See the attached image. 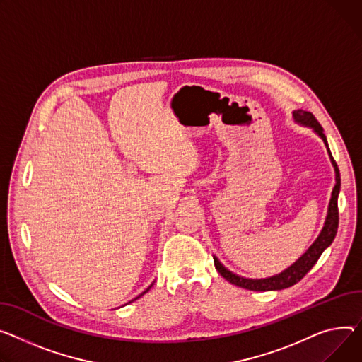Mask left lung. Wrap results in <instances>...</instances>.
<instances>
[{
	"mask_svg": "<svg viewBox=\"0 0 362 362\" xmlns=\"http://www.w3.org/2000/svg\"><path fill=\"white\" fill-rule=\"evenodd\" d=\"M293 117L297 124L311 128L315 131L325 142L326 150L329 153L332 165L334 168V186L332 190V197L329 201V206H327V215L325 220V226L320 231V234L317 235V238L313 242V245L305 250L304 255H301V257H298L291 267H288L285 271H282L281 274H276L274 276H268V278H260V279H252V278H245L240 276L234 272H231L230 269H227L224 264L220 262V259L216 257L215 255L214 257V264L216 271L220 272V275L223 278H226L230 284L245 288V290H250V291H276V290H284V288L293 286L294 284H297L301 278H304V275L315 267L316 262L319 260L320 255L332 245L333 238L336 235V231H338V224H339V212H338V197L341 192V173L336 161L332 157V153L329 150L327 146V139L323 134V128L320 127V124L317 122V119L313 116V113L305 112V110H294L293 112Z\"/></svg>",
	"mask_w": 362,
	"mask_h": 362,
	"instance_id": "1",
	"label": "left lung"
}]
</instances>
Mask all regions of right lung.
Instances as JSON below:
<instances>
[{
  "label": "right lung",
  "instance_id": "obj_1",
  "mask_svg": "<svg viewBox=\"0 0 362 362\" xmlns=\"http://www.w3.org/2000/svg\"><path fill=\"white\" fill-rule=\"evenodd\" d=\"M153 284H154V282H153ZM153 284H151V285H150V286H148V288H147V290H146V291H144V293H141V294H139V296H138V297H135V298H134V300H131V301H129V303H132V301H135V300H138V298H139V297H142V296H144V294H146V293H148V291H150V288H151V286H153Z\"/></svg>",
  "mask_w": 362,
  "mask_h": 362
}]
</instances>
